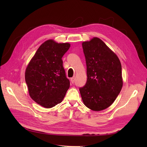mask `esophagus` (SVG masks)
Returning a JSON list of instances; mask_svg holds the SVG:
<instances>
[{
    "label": "esophagus",
    "instance_id": "34e87169",
    "mask_svg": "<svg viewBox=\"0 0 147 147\" xmlns=\"http://www.w3.org/2000/svg\"><path fill=\"white\" fill-rule=\"evenodd\" d=\"M70 81H71V83H74V81H75V77H73V78H71Z\"/></svg>",
    "mask_w": 147,
    "mask_h": 147
}]
</instances>
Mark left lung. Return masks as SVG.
Instances as JSON below:
<instances>
[{"label": "left lung", "mask_w": 147, "mask_h": 147, "mask_svg": "<svg viewBox=\"0 0 147 147\" xmlns=\"http://www.w3.org/2000/svg\"><path fill=\"white\" fill-rule=\"evenodd\" d=\"M87 81L79 88L84 104L94 111L103 110L116 99L123 86L121 65L117 56L99 38L82 43Z\"/></svg>", "instance_id": "8db88e82"}]
</instances>
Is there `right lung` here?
I'll list each match as a JSON object with an SVG mask.
<instances>
[{"mask_svg":"<svg viewBox=\"0 0 147 147\" xmlns=\"http://www.w3.org/2000/svg\"><path fill=\"white\" fill-rule=\"evenodd\" d=\"M69 47L68 43L46 41L26 68L25 79L30 96L43 107L48 109L61 103L69 88L62 60Z\"/></svg>","mask_w":147,"mask_h":147,"instance_id":"right-lung-1","label":"right lung"}]
</instances>
